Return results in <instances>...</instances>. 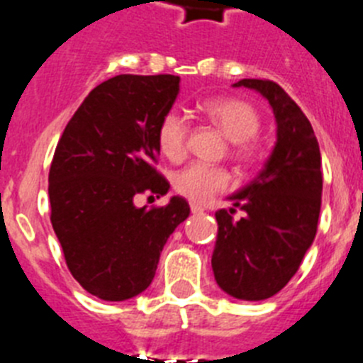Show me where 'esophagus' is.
Instances as JSON below:
<instances>
[{"label": "esophagus", "instance_id": "1", "mask_svg": "<svg viewBox=\"0 0 363 363\" xmlns=\"http://www.w3.org/2000/svg\"><path fill=\"white\" fill-rule=\"evenodd\" d=\"M190 208H191V213H201V212H204V208L201 206V204H197V203H191Z\"/></svg>", "mask_w": 363, "mask_h": 363}]
</instances>
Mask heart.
Wrapping results in <instances>:
<instances>
[{
	"label": "heart",
	"instance_id": "1",
	"mask_svg": "<svg viewBox=\"0 0 363 363\" xmlns=\"http://www.w3.org/2000/svg\"><path fill=\"white\" fill-rule=\"evenodd\" d=\"M201 111L232 143V150L238 159L250 160L256 157V146L252 138L259 131L261 118L250 104L239 99H216L204 102ZM188 131V122L181 113H166L157 128V144L160 153L169 160L182 159L186 153ZM230 184L232 175L228 169L204 162L188 164L173 177V188L177 194L184 195L194 203H206L213 195L230 188Z\"/></svg>",
	"mask_w": 363,
	"mask_h": 363
}]
</instances>
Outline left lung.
Here are the masks:
<instances>
[{
    "instance_id": "1",
    "label": "left lung",
    "mask_w": 363,
    "mask_h": 363,
    "mask_svg": "<svg viewBox=\"0 0 363 363\" xmlns=\"http://www.w3.org/2000/svg\"><path fill=\"white\" fill-rule=\"evenodd\" d=\"M234 87L269 100L277 140L259 175L230 195L234 208L216 212L212 269L226 294L259 301L291 281L313 245L323 188L321 155L308 118L276 82L245 78ZM235 207L245 212L239 221L231 217Z\"/></svg>"
}]
</instances>
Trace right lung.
I'll return each instance as SVG.
<instances>
[{
    "label": "right lung",
    "mask_w": 363,
    "mask_h": 363,
    "mask_svg": "<svg viewBox=\"0 0 363 363\" xmlns=\"http://www.w3.org/2000/svg\"><path fill=\"white\" fill-rule=\"evenodd\" d=\"M173 74H118L94 87L65 125L49 172L50 223L72 277L89 294L124 301L151 285L160 252L190 216L182 197L138 208V194L166 195L155 168L157 128L179 94Z\"/></svg>",
    "instance_id": "add662e5"
}]
</instances>
